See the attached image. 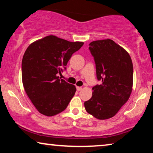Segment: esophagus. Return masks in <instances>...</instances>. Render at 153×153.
Listing matches in <instances>:
<instances>
[{"label": "esophagus", "mask_w": 153, "mask_h": 153, "mask_svg": "<svg viewBox=\"0 0 153 153\" xmlns=\"http://www.w3.org/2000/svg\"><path fill=\"white\" fill-rule=\"evenodd\" d=\"M81 89H82V88H81V87H79V86H76V90H77V91H80Z\"/></svg>", "instance_id": "1"}]
</instances>
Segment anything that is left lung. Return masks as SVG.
<instances>
[{
	"mask_svg": "<svg viewBox=\"0 0 153 153\" xmlns=\"http://www.w3.org/2000/svg\"><path fill=\"white\" fill-rule=\"evenodd\" d=\"M89 50L94 58L100 85L93 88V96L84 102L86 111L105 120L116 115L126 103L133 84V65L129 53L110 39L93 41Z\"/></svg>",
	"mask_w": 153,
	"mask_h": 153,
	"instance_id": "1",
	"label": "left lung"
}]
</instances>
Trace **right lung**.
Here are the masks:
<instances>
[{
  "mask_svg": "<svg viewBox=\"0 0 153 153\" xmlns=\"http://www.w3.org/2000/svg\"><path fill=\"white\" fill-rule=\"evenodd\" d=\"M83 45L49 35L31 44L22 62L25 91L40 114L53 116L63 111L76 88L58 75L66 70L72 54Z\"/></svg>",
  "mask_w": 153,
  "mask_h": 153,
  "instance_id": "obj_1",
  "label": "right lung"
}]
</instances>
